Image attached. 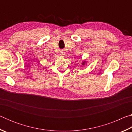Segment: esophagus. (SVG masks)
<instances>
[{"label":"esophagus","instance_id":"1","mask_svg":"<svg viewBox=\"0 0 132 132\" xmlns=\"http://www.w3.org/2000/svg\"><path fill=\"white\" fill-rule=\"evenodd\" d=\"M60 55H64V52H60Z\"/></svg>","mask_w":132,"mask_h":132}]
</instances>
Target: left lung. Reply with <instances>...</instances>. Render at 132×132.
Listing matches in <instances>:
<instances>
[{"mask_svg": "<svg viewBox=\"0 0 132 132\" xmlns=\"http://www.w3.org/2000/svg\"><path fill=\"white\" fill-rule=\"evenodd\" d=\"M86 63V61H82V63H81V64H82V65H84Z\"/></svg>", "mask_w": 132, "mask_h": 132, "instance_id": "1", "label": "left lung"}]
</instances>
